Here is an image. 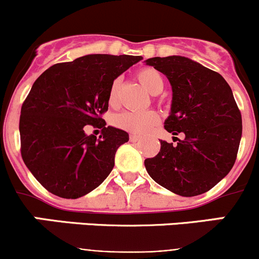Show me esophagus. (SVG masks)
<instances>
[{"label":"esophagus","instance_id":"esophagus-1","mask_svg":"<svg viewBox=\"0 0 259 259\" xmlns=\"http://www.w3.org/2000/svg\"><path fill=\"white\" fill-rule=\"evenodd\" d=\"M129 139H130V142L132 143H135V142H138V139H139V137H138V135H134V134H132L129 137Z\"/></svg>","mask_w":259,"mask_h":259}]
</instances>
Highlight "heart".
Instances as JSON below:
<instances>
[{
	"label": "heart",
	"instance_id": "b5f03b06",
	"mask_svg": "<svg viewBox=\"0 0 259 259\" xmlns=\"http://www.w3.org/2000/svg\"><path fill=\"white\" fill-rule=\"evenodd\" d=\"M142 85L153 95H158L164 88V79L158 70L153 67H143L137 74ZM117 90H119V80L115 79L111 82L108 93V103L114 106L117 101ZM113 125L117 129L133 134H143L148 132L159 122V115L155 111H144V113H134V111H122L114 115L111 120Z\"/></svg>",
	"mask_w": 259,
	"mask_h": 259
}]
</instances>
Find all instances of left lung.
Masks as SVG:
<instances>
[{
	"label": "left lung",
	"instance_id": "left-lung-1",
	"mask_svg": "<svg viewBox=\"0 0 259 259\" xmlns=\"http://www.w3.org/2000/svg\"><path fill=\"white\" fill-rule=\"evenodd\" d=\"M146 65L168 77L173 90L166 132L184 134L177 143L160 140V151L145 159L159 185L182 195L203 194L233 168L242 138V115L221 74L184 56L151 57Z\"/></svg>",
	"mask_w": 259,
	"mask_h": 259
}]
</instances>
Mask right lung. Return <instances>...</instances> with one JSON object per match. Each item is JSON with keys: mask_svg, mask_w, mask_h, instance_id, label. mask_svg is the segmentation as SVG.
<instances>
[{"mask_svg": "<svg viewBox=\"0 0 259 259\" xmlns=\"http://www.w3.org/2000/svg\"><path fill=\"white\" fill-rule=\"evenodd\" d=\"M142 56L95 54L49 67L33 82L20 116L21 155L28 170L57 197L76 199L113 170L115 153L129 140L105 126L111 82ZM89 126L102 135L88 136Z\"/></svg>", "mask_w": 259, "mask_h": 259, "instance_id": "add662e5", "label": "right lung"}]
</instances>
